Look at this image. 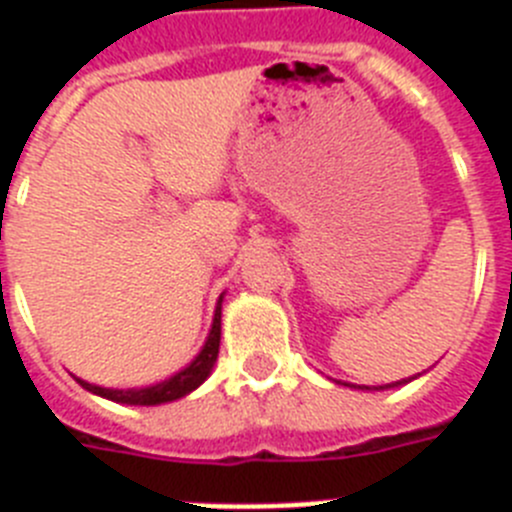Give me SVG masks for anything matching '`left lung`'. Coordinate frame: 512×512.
I'll use <instances>...</instances> for the list:
<instances>
[{
    "label": "left lung",
    "instance_id": "1",
    "mask_svg": "<svg viewBox=\"0 0 512 512\" xmlns=\"http://www.w3.org/2000/svg\"><path fill=\"white\" fill-rule=\"evenodd\" d=\"M410 379H415V377H410ZM397 384H405V379H402V382H395V384H384V387H377V390H390V387H397ZM346 387H354V384H346ZM361 390H364V387H361ZM366 390H369V387H366Z\"/></svg>",
    "mask_w": 512,
    "mask_h": 512
}]
</instances>
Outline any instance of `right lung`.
Wrapping results in <instances>:
<instances>
[{
    "label": "right lung",
    "mask_w": 512,
    "mask_h": 512,
    "mask_svg": "<svg viewBox=\"0 0 512 512\" xmlns=\"http://www.w3.org/2000/svg\"><path fill=\"white\" fill-rule=\"evenodd\" d=\"M220 318H223V295L217 300L215 318H212L210 336H207L202 351L192 359V364H187L182 372H176L174 377L164 379V382H156L151 387H133V390H110V387H99V384H89L84 379L74 377L76 382L84 387L92 395L104 397V400L120 402V405H164V402H174L179 397L189 395L210 377L212 366H215L217 354H220Z\"/></svg>",
    "instance_id": "add662e5"
}]
</instances>
